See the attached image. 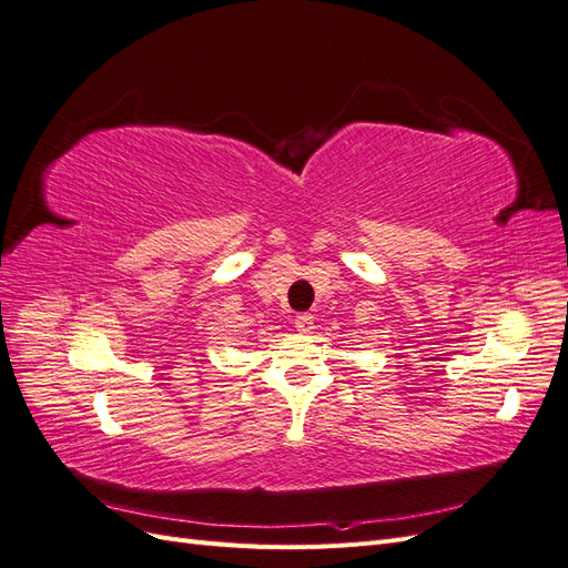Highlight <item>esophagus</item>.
Wrapping results in <instances>:
<instances>
[{"label":"esophagus","instance_id":"34e87169","mask_svg":"<svg viewBox=\"0 0 568 568\" xmlns=\"http://www.w3.org/2000/svg\"><path fill=\"white\" fill-rule=\"evenodd\" d=\"M296 329H298L301 334H311V332L315 329V317L307 315V313H301V315L296 317Z\"/></svg>","mask_w":568,"mask_h":568}]
</instances>
